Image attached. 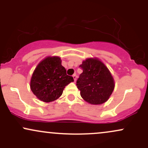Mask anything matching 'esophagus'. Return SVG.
Masks as SVG:
<instances>
[{"mask_svg": "<svg viewBox=\"0 0 148 148\" xmlns=\"http://www.w3.org/2000/svg\"><path fill=\"white\" fill-rule=\"evenodd\" d=\"M72 76H73V78H74V81H76V78H77V76H76V74H74V75H73Z\"/></svg>", "mask_w": 148, "mask_h": 148, "instance_id": "34e87169", "label": "esophagus"}]
</instances>
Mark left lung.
Wrapping results in <instances>:
<instances>
[{
    "label": "left lung",
    "mask_w": 148,
    "mask_h": 148,
    "mask_svg": "<svg viewBox=\"0 0 148 148\" xmlns=\"http://www.w3.org/2000/svg\"><path fill=\"white\" fill-rule=\"evenodd\" d=\"M83 69L76 81L81 97L88 103L99 105L109 99L115 81L109 69L97 58H89L80 64Z\"/></svg>",
    "instance_id": "obj_1"
}]
</instances>
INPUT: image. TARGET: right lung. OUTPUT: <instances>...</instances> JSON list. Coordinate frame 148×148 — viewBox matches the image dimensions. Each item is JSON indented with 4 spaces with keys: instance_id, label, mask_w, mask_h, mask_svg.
<instances>
[{
    "instance_id": "obj_1",
    "label": "right lung",
    "mask_w": 148,
    "mask_h": 148,
    "mask_svg": "<svg viewBox=\"0 0 148 148\" xmlns=\"http://www.w3.org/2000/svg\"><path fill=\"white\" fill-rule=\"evenodd\" d=\"M61 62L60 57L47 56L35 67L30 86L40 101L49 103L58 99L65 86L74 81L72 76L67 75Z\"/></svg>"
}]
</instances>
